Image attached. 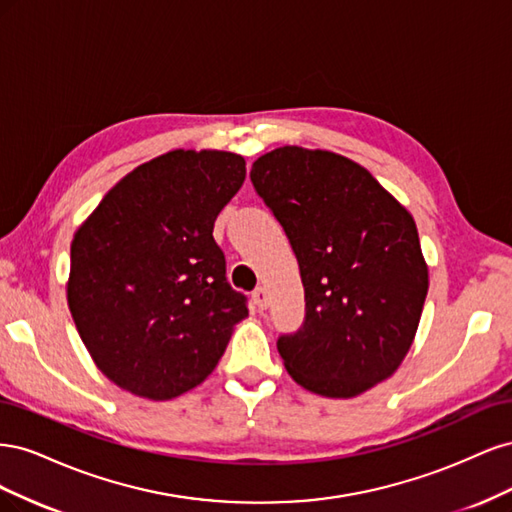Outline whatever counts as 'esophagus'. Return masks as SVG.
<instances>
[{
	"label": "esophagus",
	"mask_w": 512,
	"mask_h": 512,
	"mask_svg": "<svg viewBox=\"0 0 512 512\" xmlns=\"http://www.w3.org/2000/svg\"><path fill=\"white\" fill-rule=\"evenodd\" d=\"M252 299H254V303H256L258 309H267V307H269V292H267V288L258 286V288L252 292Z\"/></svg>",
	"instance_id": "1"
}]
</instances>
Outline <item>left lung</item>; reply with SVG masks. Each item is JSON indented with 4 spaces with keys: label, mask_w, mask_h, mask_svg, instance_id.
Masks as SVG:
<instances>
[{
    "label": "left lung",
    "mask_w": 512,
    "mask_h": 512,
    "mask_svg": "<svg viewBox=\"0 0 512 512\" xmlns=\"http://www.w3.org/2000/svg\"><path fill=\"white\" fill-rule=\"evenodd\" d=\"M250 179L282 224L305 288L303 327L277 339L288 374L344 399L393 376L429 288L412 215L333 151L280 147L252 164Z\"/></svg>",
    "instance_id": "left-lung-1"
}]
</instances>
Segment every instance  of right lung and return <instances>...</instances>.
Masks as SVG:
<instances>
[{
  "label": "right lung",
  "instance_id": "right-lung-1",
  "mask_svg": "<svg viewBox=\"0 0 512 512\" xmlns=\"http://www.w3.org/2000/svg\"><path fill=\"white\" fill-rule=\"evenodd\" d=\"M243 181L237 153L168 151L123 177L76 230L70 314L91 359L123 391L162 401L194 389L247 316L213 239Z\"/></svg>",
  "mask_w": 512,
  "mask_h": 512
}]
</instances>
